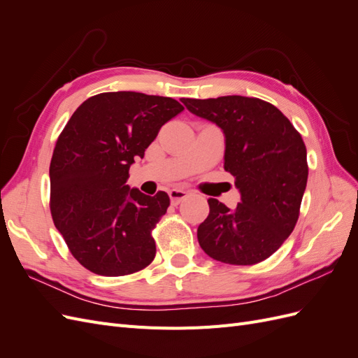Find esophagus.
Segmentation results:
<instances>
[{
  "label": "esophagus",
  "instance_id": "obj_1",
  "mask_svg": "<svg viewBox=\"0 0 358 358\" xmlns=\"http://www.w3.org/2000/svg\"><path fill=\"white\" fill-rule=\"evenodd\" d=\"M169 196L171 200V204H179L180 201L185 200L188 197V192L185 189H178V188H173L169 191Z\"/></svg>",
  "mask_w": 358,
  "mask_h": 358
}]
</instances>
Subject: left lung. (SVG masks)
Wrapping results in <instances>:
<instances>
[{"instance_id":"left-lung-1","label":"left lung","mask_w":358,"mask_h":358,"mask_svg":"<svg viewBox=\"0 0 358 358\" xmlns=\"http://www.w3.org/2000/svg\"><path fill=\"white\" fill-rule=\"evenodd\" d=\"M196 116L225 136L224 169L231 173L241 203L229 209L209 199L197 230L203 251L216 262L251 266L276 252L294 230L308 182L306 146L273 104L242 95L182 99Z\"/></svg>"}]
</instances>
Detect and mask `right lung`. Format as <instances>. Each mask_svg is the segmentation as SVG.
Returning a JSON list of instances; mask_svg holds the SVG:
<instances>
[{
	"label": "right lung",
	"mask_w": 358,
	"mask_h": 358,
	"mask_svg": "<svg viewBox=\"0 0 358 358\" xmlns=\"http://www.w3.org/2000/svg\"><path fill=\"white\" fill-rule=\"evenodd\" d=\"M183 110L170 96L103 92L83 101L62 129L50 161V213L70 252L101 276L138 272L155 258L150 231L167 212L164 191L150 197L127 185L159 128Z\"/></svg>",
	"instance_id": "1"
}]
</instances>
